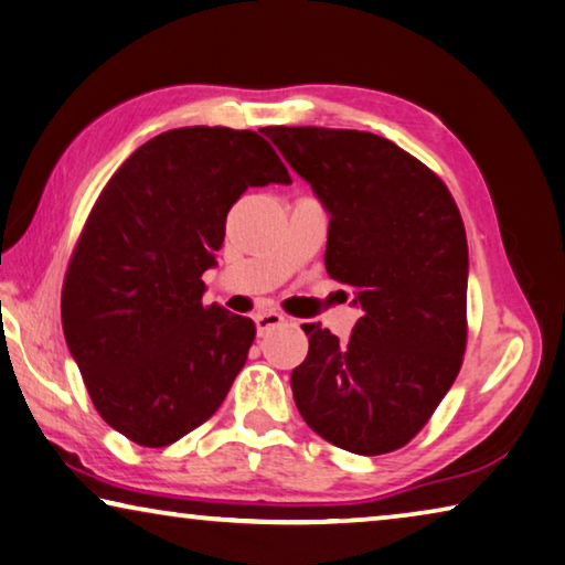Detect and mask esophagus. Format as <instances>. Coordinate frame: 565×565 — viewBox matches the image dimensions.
Here are the masks:
<instances>
[{
  "instance_id": "34e87169",
  "label": "esophagus",
  "mask_w": 565,
  "mask_h": 565,
  "mask_svg": "<svg viewBox=\"0 0 565 565\" xmlns=\"http://www.w3.org/2000/svg\"><path fill=\"white\" fill-rule=\"evenodd\" d=\"M254 321H256L258 334H266L268 329H274V327L284 324L286 317L281 315V311H258V315L254 317Z\"/></svg>"
}]
</instances>
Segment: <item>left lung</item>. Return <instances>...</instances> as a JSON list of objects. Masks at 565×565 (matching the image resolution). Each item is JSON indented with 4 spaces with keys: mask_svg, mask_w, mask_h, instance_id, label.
I'll return each instance as SVG.
<instances>
[{
    "mask_svg": "<svg viewBox=\"0 0 565 565\" xmlns=\"http://www.w3.org/2000/svg\"><path fill=\"white\" fill-rule=\"evenodd\" d=\"M331 213L327 274L362 319L339 344L303 324L294 402L327 443L356 455L405 447L452 387L468 344V238L443 178L362 130L266 128Z\"/></svg>",
    "mask_w": 565,
    "mask_h": 565,
    "instance_id": "8db88e82",
    "label": "left lung"
}]
</instances>
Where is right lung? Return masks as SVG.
<instances>
[{"label": "right lung", "instance_id": "right-lung-1", "mask_svg": "<svg viewBox=\"0 0 565 565\" xmlns=\"http://www.w3.org/2000/svg\"><path fill=\"white\" fill-rule=\"evenodd\" d=\"M291 183L254 130L178 128L140 146L89 211L62 284V329L95 409L166 447L226 399L256 324L205 307L226 216L248 185Z\"/></svg>", "mask_w": 565, "mask_h": 565}]
</instances>
